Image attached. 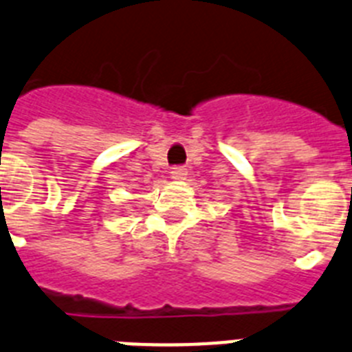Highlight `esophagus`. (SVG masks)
<instances>
[{
	"instance_id": "esophagus-1",
	"label": "esophagus",
	"mask_w": 352,
	"mask_h": 352,
	"mask_svg": "<svg viewBox=\"0 0 352 352\" xmlns=\"http://www.w3.org/2000/svg\"><path fill=\"white\" fill-rule=\"evenodd\" d=\"M187 176V169L185 167H173V170H170V178L178 179V178H185Z\"/></svg>"
}]
</instances>
